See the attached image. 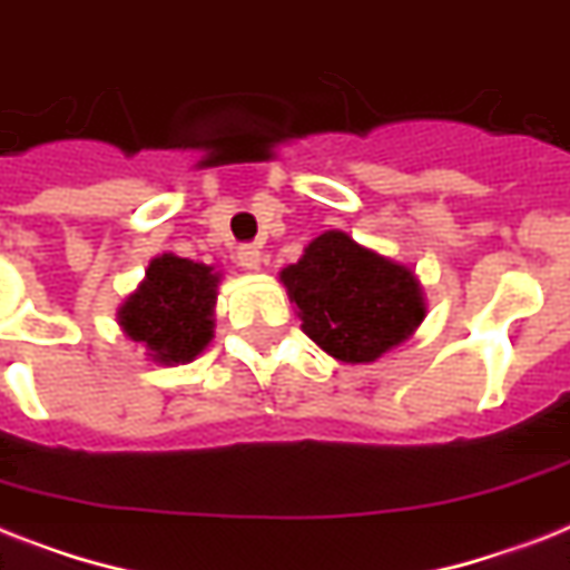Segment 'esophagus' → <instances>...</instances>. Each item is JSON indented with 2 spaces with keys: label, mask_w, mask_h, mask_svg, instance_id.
<instances>
[{
  "label": "esophagus",
  "mask_w": 570,
  "mask_h": 570,
  "mask_svg": "<svg viewBox=\"0 0 570 570\" xmlns=\"http://www.w3.org/2000/svg\"><path fill=\"white\" fill-rule=\"evenodd\" d=\"M234 261H237V266H243V269H261V248L252 243L237 245V248H234Z\"/></svg>",
  "instance_id": "esophagus-1"
}]
</instances>
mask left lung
I'll use <instances>...</instances> for the list:
<instances>
[{
	"instance_id": "8db88e82",
	"label": "left lung",
	"mask_w": 570,
	"mask_h": 570,
	"mask_svg": "<svg viewBox=\"0 0 570 570\" xmlns=\"http://www.w3.org/2000/svg\"><path fill=\"white\" fill-rule=\"evenodd\" d=\"M281 281L298 304L304 333L342 363H372L424 318L413 272L342 230L313 239Z\"/></svg>"
}]
</instances>
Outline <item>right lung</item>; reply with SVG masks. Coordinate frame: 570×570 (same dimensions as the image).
<instances>
[{"label":"right lung","instance_id":"obj_1","mask_svg":"<svg viewBox=\"0 0 570 570\" xmlns=\"http://www.w3.org/2000/svg\"><path fill=\"white\" fill-rule=\"evenodd\" d=\"M216 275L205 263L164 254L119 309V325L160 363H189L213 336Z\"/></svg>","mask_w":570,"mask_h":570}]
</instances>
